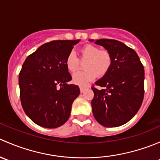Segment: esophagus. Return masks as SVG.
Listing matches in <instances>:
<instances>
[{"label": "esophagus", "mask_w": 160, "mask_h": 160, "mask_svg": "<svg viewBox=\"0 0 160 160\" xmlns=\"http://www.w3.org/2000/svg\"><path fill=\"white\" fill-rule=\"evenodd\" d=\"M86 89H87V87H83V86L80 87V92H81V93H83V92H84V90Z\"/></svg>", "instance_id": "1"}]
</instances>
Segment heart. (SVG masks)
Listing matches in <instances>:
<instances>
[{
    "instance_id": "1",
    "label": "heart",
    "mask_w": 160,
    "mask_h": 160,
    "mask_svg": "<svg viewBox=\"0 0 160 160\" xmlns=\"http://www.w3.org/2000/svg\"><path fill=\"white\" fill-rule=\"evenodd\" d=\"M82 57L88 59L84 64L83 71H78L73 73L72 80L75 84L85 85L96 78L97 75L103 77L109 72L112 57L110 52L106 50H101L98 46L87 45L81 49ZM66 66L67 70L74 72L78 69L79 60L73 50L70 51L66 59Z\"/></svg>"
}]
</instances>
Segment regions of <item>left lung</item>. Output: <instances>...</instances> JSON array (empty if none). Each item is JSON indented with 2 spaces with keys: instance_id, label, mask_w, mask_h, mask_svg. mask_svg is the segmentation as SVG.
I'll return each mask as SVG.
<instances>
[{
  "instance_id": "8db88e82",
  "label": "left lung",
  "mask_w": 160,
  "mask_h": 160,
  "mask_svg": "<svg viewBox=\"0 0 160 160\" xmlns=\"http://www.w3.org/2000/svg\"><path fill=\"white\" fill-rule=\"evenodd\" d=\"M110 52L109 72L95 82L92 111L104 127H118L129 122L139 110L144 97V67L134 49L114 39H90Z\"/></svg>"
}]
</instances>
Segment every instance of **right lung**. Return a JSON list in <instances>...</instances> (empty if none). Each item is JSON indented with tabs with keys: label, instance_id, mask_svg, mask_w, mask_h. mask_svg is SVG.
<instances>
[{
	"label": "right lung",
	"instance_id": "add662e5",
	"mask_svg": "<svg viewBox=\"0 0 160 160\" xmlns=\"http://www.w3.org/2000/svg\"><path fill=\"white\" fill-rule=\"evenodd\" d=\"M80 41L56 40L42 45L22 65L18 80L21 102L25 114L39 126L58 128L70 118L72 102L80 91L77 85L67 83L72 77L66 59Z\"/></svg>",
	"mask_w": 160,
	"mask_h": 160
}]
</instances>
